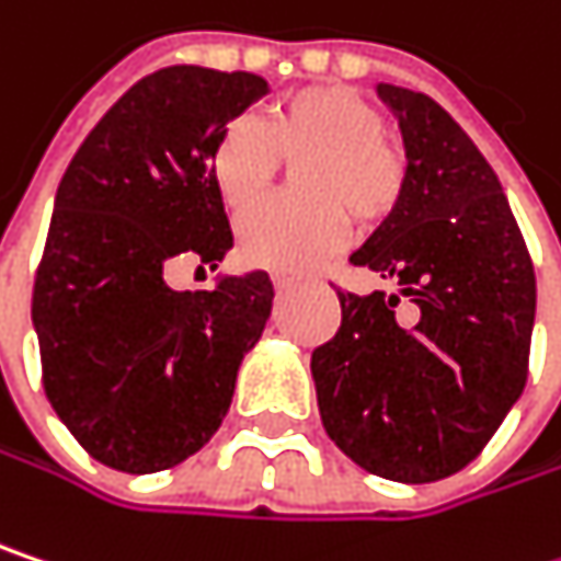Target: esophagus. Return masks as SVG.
Wrapping results in <instances>:
<instances>
[{"label":"esophagus","mask_w":561,"mask_h":561,"mask_svg":"<svg viewBox=\"0 0 561 561\" xmlns=\"http://www.w3.org/2000/svg\"><path fill=\"white\" fill-rule=\"evenodd\" d=\"M273 285H276V291H279V295H288L298 282L288 279V276H273Z\"/></svg>","instance_id":"34e87169"}]
</instances>
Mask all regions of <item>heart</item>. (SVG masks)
Wrapping results in <instances>:
<instances>
[{
  "mask_svg": "<svg viewBox=\"0 0 561 561\" xmlns=\"http://www.w3.org/2000/svg\"><path fill=\"white\" fill-rule=\"evenodd\" d=\"M382 112L346 85H311L279 99L266 128L233 118L218 134L208 170L233 215L253 208L279 173V157L295 163L305 198L270 202L240 228V256L276 273H305L346 240L350 215L359 228L385 221L404 192V157L385 140Z\"/></svg>",
  "mask_w": 561,
  "mask_h": 561,
  "instance_id": "b5f03b06",
  "label": "heart"
}]
</instances>
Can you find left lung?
<instances>
[{"label": "left lung", "mask_w": 561, "mask_h": 561, "mask_svg": "<svg viewBox=\"0 0 561 561\" xmlns=\"http://www.w3.org/2000/svg\"><path fill=\"white\" fill-rule=\"evenodd\" d=\"M404 144V192L350 253L398 285L340 295V331L311 353L318 411L366 472L424 484L466 469L527 385L536 276L504 188L431 95L379 82ZM401 294L419 318L401 329Z\"/></svg>", "instance_id": "1"}]
</instances>
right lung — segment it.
Masks as SVG:
<instances>
[{
	"label": "right lung",
	"mask_w": 561,
	"mask_h": 561,
	"mask_svg": "<svg viewBox=\"0 0 561 561\" xmlns=\"http://www.w3.org/2000/svg\"><path fill=\"white\" fill-rule=\"evenodd\" d=\"M266 92L256 73L157 70L105 112L60 179L31 324L57 417L102 466L147 476L198 453L270 321L263 270L221 273L211 291L167 285L179 260L218 270L233 247L208 157Z\"/></svg>",
	"instance_id": "add662e5"
}]
</instances>
